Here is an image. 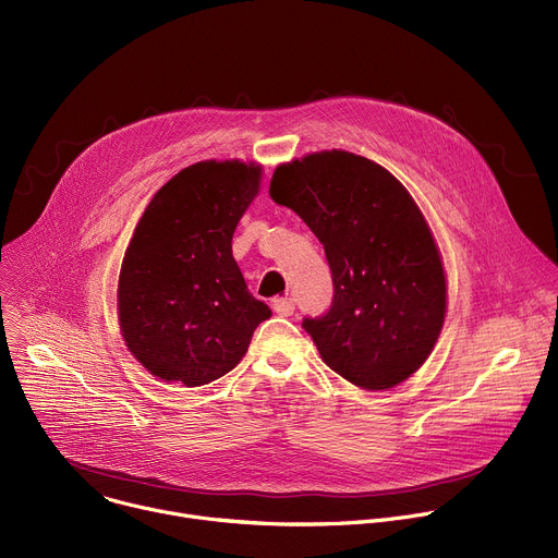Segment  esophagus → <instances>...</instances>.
Returning <instances> with one entry per match:
<instances>
[{
  "label": "esophagus",
  "instance_id": "1",
  "mask_svg": "<svg viewBox=\"0 0 558 558\" xmlns=\"http://www.w3.org/2000/svg\"><path fill=\"white\" fill-rule=\"evenodd\" d=\"M274 311H276L278 315H282V317L293 315V311H295L293 298H276V300H274Z\"/></svg>",
  "mask_w": 558,
  "mask_h": 558
}]
</instances>
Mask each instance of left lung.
I'll list each match as a JSON object with an SVG mask.
<instances>
[{
    "label": "left lung",
    "instance_id": "obj_1",
    "mask_svg": "<svg viewBox=\"0 0 558 558\" xmlns=\"http://www.w3.org/2000/svg\"><path fill=\"white\" fill-rule=\"evenodd\" d=\"M269 197L319 239L332 302L304 317L324 363L365 390H388L429 356L447 308L434 236L403 183L348 150L276 168Z\"/></svg>",
    "mask_w": 558,
    "mask_h": 558
}]
</instances>
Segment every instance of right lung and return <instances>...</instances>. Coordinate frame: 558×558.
Listing matches in <instances>:
<instances>
[{"label":"right lung","mask_w":558,"mask_h":558,"mask_svg":"<svg viewBox=\"0 0 558 558\" xmlns=\"http://www.w3.org/2000/svg\"><path fill=\"white\" fill-rule=\"evenodd\" d=\"M258 185L260 166L199 161L146 206L124 252L118 311L129 350L150 375L206 386L230 373L271 315L232 256Z\"/></svg>","instance_id":"obj_1"}]
</instances>
